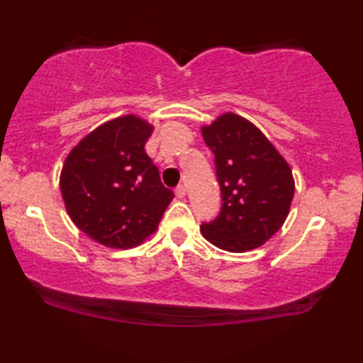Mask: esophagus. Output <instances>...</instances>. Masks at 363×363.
Segmentation results:
<instances>
[{
	"instance_id": "1",
	"label": "esophagus",
	"mask_w": 363,
	"mask_h": 363,
	"mask_svg": "<svg viewBox=\"0 0 363 363\" xmlns=\"http://www.w3.org/2000/svg\"><path fill=\"white\" fill-rule=\"evenodd\" d=\"M175 195H177V198H185L186 196V188L183 186V185H180V186H177V190H175Z\"/></svg>"
}]
</instances>
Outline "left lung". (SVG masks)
I'll return each instance as SVG.
<instances>
[{
  "mask_svg": "<svg viewBox=\"0 0 363 363\" xmlns=\"http://www.w3.org/2000/svg\"><path fill=\"white\" fill-rule=\"evenodd\" d=\"M215 155L221 211L203 223L201 235L230 252L256 250L284 225L294 198V178L264 133L245 117L226 112L201 127Z\"/></svg>",
  "mask_w": 363,
  "mask_h": 363,
  "instance_id": "8db88e82",
  "label": "left lung"
}]
</instances>
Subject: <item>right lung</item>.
I'll return each mask as SVG.
<instances>
[{"instance_id":"right-lung-1","label":"right lung","mask_w":363,"mask_h":363,"mask_svg":"<svg viewBox=\"0 0 363 363\" xmlns=\"http://www.w3.org/2000/svg\"><path fill=\"white\" fill-rule=\"evenodd\" d=\"M152 132L133 113L117 117L84 137L64 162L59 186L67 215L99 245L138 246L175 196L145 152Z\"/></svg>"}]
</instances>
